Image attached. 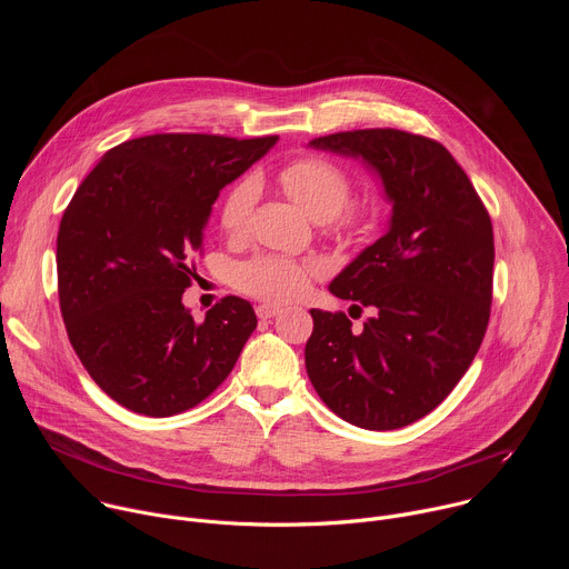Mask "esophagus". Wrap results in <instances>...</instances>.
<instances>
[{
  "label": "esophagus",
  "instance_id": "esophagus-1",
  "mask_svg": "<svg viewBox=\"0 0 569 569\" xmlns=\"http://www.w3.org/2000/svg\"><path fill=\"white\" fill-rule=\"evenodd\" d=\"M279 312H281L279 306H270V303L257 306V317H259V319H272V317H277Z\"/></svg>",
  "mask_w": 569,
  "mask_h": 569
}]
</instances>
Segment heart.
<instances>
[{
    "instance_id": "1",
    "label": "heart",
    "mask_w": 569,
    "mask_h": 569,
    "mask_svg": "<svg viewBox=\"0 0 569 569\" xmlns=\"http://www.w3.org/2000/svg\"><path fill=\"white\" fill-rule=\"evenodd\" d=\"M281 189L317 222L342 238H353L367 227V209L349 202V176L321 157H297L283 164L277 173ZM257 202V184L240 180L233 184L220 204V229L229 236H240L248 229ZM319 272V266L308 259H290L279 254H259L240 261L229 272V283L242 292L263 301L283 303L303 292L308 281Z\"/></svg>"
}]
</instances>
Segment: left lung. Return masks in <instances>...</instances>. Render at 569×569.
I'll return each instance as SVG.
<instances>
[{"mask_svg": "<svg viewBox=\"0 0 569 569\" xmlns=\"http://www.w3.org/2000/svg\"><path fill=\"white\" fill-rule=\"evenodd\" d=\"M362 157L391 200L389 231L329 290L353 301L362 331L340 310H310L306 371L340 419L365 430L410 426L455 389L479 351L493 301V224L455 157L435 139L367 128L310 139Z\"/></svg>", "mask_w": 569, "mask_h": 569, "instance_id": "left-lung-1", "label": "left lung"}]
</instances>
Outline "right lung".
I'll use <instances>...</instances> for the list:
<instances>
[{"mask_svg": "<svg viewBox=\"0 0 569 569\" xmlns=\"http://www.w3.org/2000/svg\"><path fill=\"white\" fill-rule=\"evenodd\" d=\"M277 139H130L106 152L67 204L56 248L64 329L92 380L123 408L154 419L196 408L257 329L246 299L222 297L196 321L182 295L220 189Z\"/></svg>", "mask_w": 569, "mask_h": 569, "instance_id": "obj_1", "label": "right lung"}]
</instances>
